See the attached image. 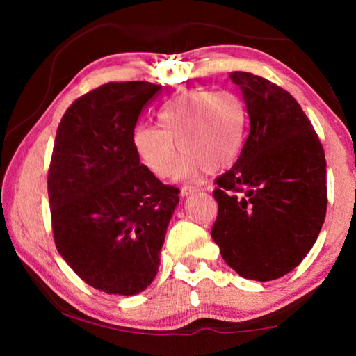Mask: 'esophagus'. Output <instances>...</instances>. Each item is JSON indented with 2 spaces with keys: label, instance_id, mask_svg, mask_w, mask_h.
Wrapping results in <instances>:
<instances>
[{
  "label": "esophagus",
  "instance_id": "obj_1",
  "mask_svg": "<svg viewBox=\"0 0 356 356\" xmlns=\"http://www.w3.org/2000/svg\"><path fill=\"white\" fill-rule=\"evenodd\" d=\"M196 191H200L197 186H182V190H180V195L188 196V195H191V193H196Z\"/></svg>",
  "mask_w": 356,
  "mask_h": 356
}]
</instances>
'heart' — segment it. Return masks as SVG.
I'll return each mask as SVG.
<instances>
[{
    "label": "heart",
    "instance_id": "heart-1",
    "mask_svg": "<svg viewBox=\"0 0 356 356\" xmlns=\"http://www.w3.org/2000/svg\"><path fill=\"white\" fill-rule=\"evenodd\" d=\"M156 120L160 129L149 124L135 127L136 154L150 172L165 179L172 172L179 147L184 156L176 176L193 179L202 170H226L237 160L248 129V106L232 89H191L161 105Z\"/></svg>",
    "mask_w": 356,
    "mask_h": 356
}]
</instances>
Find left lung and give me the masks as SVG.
<instances>
[{
  "label": "left lung",
  "instance_id": "obj_1",
  "mask_svg": "<svg viewBox=\"0 0 356 356\" xmlns=\"http://www.w3.org/2000/svg\"><path fill=\"white\" fill-rule=\"evenodd\" d=\"M248 106L250 135L231 170L216 179L213 242L246 280L272 281L297 267L327 213V161L298 102L250 72H231Z\"/></svg>",
  "mask_w": 356,
  "mask_h": 356
}]
</instances>
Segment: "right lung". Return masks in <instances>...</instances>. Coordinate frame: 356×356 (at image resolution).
Wrapping results in <instances>:
<instances>
[{
	"mask_svg": "<svg viewBox=\"0 0 356 356\" xmlns=\"http://www.w3.org/2000/svg\"><path fill=\"white\" fill-rule=\"evenodd\" d=\"M160 84L106 83L64 113L48 170L51 227L94 289L135 295L154 281L179 191L140 165L134 130Z\"/></svg>",
	"mask_w": 356,
	"mask_h": 356,
	"instance_id": "add662e5",
	"label": "right lung"
}]
</instances>
